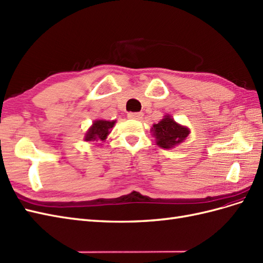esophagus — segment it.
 <instances>
[{
    "label": "esophagus",
    "mask_w": 263,
    "mask_h": 263,
    "mask_svg": "<svg viewBox=\"0 0 263 263\" xmlns=\"http://www.w3.org/2000/svg\"><path fill=\"white\" fill-rule=\"evenodd\" d=\"M127 118L132 120H142L143 113L142 112H131L127 114Z\"/></svg>",
    "instance_id": "esophagus-1"
}]
</instances>
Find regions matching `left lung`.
I'll return each instance as SVG.
<instances>
[{
	"label": "left lung",
	"mask_w": 263,
	"mask_h": 263,
	"mask_svg": "<svg viewBox=\"0 0 263 263\" xmlns=\"http://www.w3.org/2000/svg\"><path fill=\"white\" fill-rule=\"evenodd\" d=\"M151 132L156 137L157 144L162 149H172L182 143L189 136L190 130L174 121L171 116H164L159 123L153 124Z\"/></svg>",
	"instance_id": "1"
}]
</instances>
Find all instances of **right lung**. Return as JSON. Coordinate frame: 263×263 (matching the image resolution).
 I'll return each mask as SVG.
<instances>
[{"label": "right lung", "instance_id": "obj_1", "mask_svg": "<svg viewBox=\"0 0 263 263\" xmlns=\"http://www.w3.org/2000/svg\"><path fill=\"white\" fill-rule=\"evenodd\" d=\"M116 124V121H106V120H96L91 125V127L85 133V141H104L111 129Z\"/></svg>", "mask_w": 263, "mask_h": 263}]
</instances>
